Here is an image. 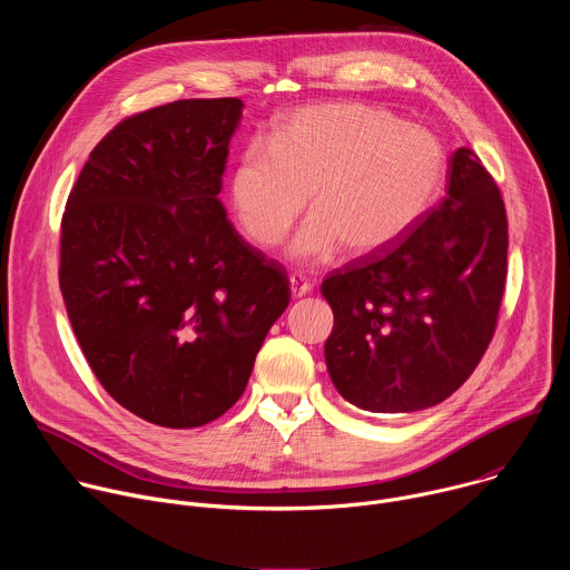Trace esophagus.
Wrapping results in <instances>:
<instances>
[{
    "instance_id": "1",
    "label": "esophagus",
    "mask_w": 570,
    "mask_h": 570,
    "mask_svg": "<svg viewBox=\"0 0 570 570\" xmlns=\"http://www.w3.org/2000/svg\"><path fill=\"white\" fill-rule=\"evenodd\" d=\"M288 282H291V293H293V297H304V295L311 293V284L306 282V277L293 273Z\"/></svg>"
}]
</instances>
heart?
Wrapping results in <instances>:
<instances>
[{
    "instance_id": "heart-1",
    "label": "heart",
    "mask_w": 570,
    "mask_h": 570,
    "mask_svg": "<svg viewBox=\"0 0 570 570\" xmlns=\"http://www.w3.org/2000/svg\"><path fill=\"white\" fill-rule=\"evenodd\" d=\"M444 176L442 144L387 110L336 101L286 117L236 157L227 194L259 248H275L302 214L288 255L302 264L387 248L429 209Z\"/></svg>"
}]
</instances>
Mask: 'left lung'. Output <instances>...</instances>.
Returning a JSON list of instances; mask_svg holds the SVG:
<instances>
[{"mask_svg": "<svg viewBox=\"0 0 570 570\" xmlns=\"http://www.w3.org/2000/svg\"><path fill=\"white\" fill-rule=\"evenodd\" d=\"M505 275L501 191L478 155L458 148L435 209L322 282L334 311L324 361L341 396L370 413H415L451 396L494 336Z\"/></svg>", "mask_w": 570, "mask_h": 570, "instance_id": "8db88e82", "label": "left lung"}]
</instances>
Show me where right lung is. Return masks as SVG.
<instances>
[{
    "label": "right lung",
    "mask_w": 570,
    "mask_h": 570,
    "mask_svg": "<svg viewBox=\"0 0 570 570\" xmlns=\"http://www.w3.org/2000/svg\"><path fill=\"white\" fill-rule=\"evenodd\" d=\"M240 99L124 119L90 153L62 214L60 291L92 372L132 415L196 429L229 411L286 311V271L218 198Z\"/></svg>",
    "instance_id": "obj_1"
}]
</instances>
